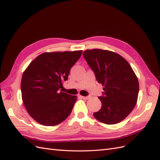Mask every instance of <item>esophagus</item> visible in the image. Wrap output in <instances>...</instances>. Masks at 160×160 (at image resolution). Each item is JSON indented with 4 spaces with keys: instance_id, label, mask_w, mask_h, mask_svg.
Here are the masks:
<instances>
[{
    "instance_id": "esophagus-1",
    "label": "esophagus",
    "mask_w": 160,
    "mask_h": 160,
    "mask_svg": "<svg viewBox=\"0 0 160 160\" xmlns=\"http://www.w3.org/2000/svg\"><path fill=\"white\" fill-rule=\"evenodd\" d=\"M80 97H81V98L85 99V100H88V99L89 98V96H80Z\"/></svg>"
}]
</instances>
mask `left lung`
Listing matches in <instances>:
<instances>
[{
  "label": "left lung",
  "instance_id": "obj_1",
  "mask_svg": "<svg viewBox=\"0 0 160 160\" xmlns=\"http://www.w3.org/2000/svg\"><path fill=\"white\" fill-rule=\"evenodd\" d=\"M83 56L102 85L103 96L98 97L100 109L94 118L105 124L122 122L137 102L139 83L133 69L119 54L100 49H86Z\"/></svg>",
  "mask_w": 160,
  "mask_h": 160
}]
</instances>
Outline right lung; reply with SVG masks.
<instances>
[{"label": "right lung", "instance_id": "1", "mask_svg": "<svg viewBox=\"0 0 160 160\" xmlns=\"http://www.w3.org/2000/svg\"><path fill=\"white\" fill-rule=\"evenodd\" d=\"M82 52H45L26 68L21 81L22 98L28 113L38 123L56 126L71 114L77 96L58 90Z\"/></svg>", "mask_w": 160, "mask_h": 160}]
</instances>
